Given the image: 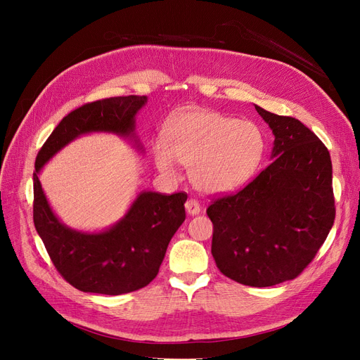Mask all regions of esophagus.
<instances>
[{
    "label": "esophagus",
    "mask_w": 360,
    "mask_h": 360,
    "mask_svg": "<svg viewBox=\"0 0 360 360\" xmlns=\"http://www.w3.org/2000/svg\"><path fill=\"white\" fill-rule=\"evenodd\" d=\"M185 210H186L188 214H191V216L198 214L200 210H201L200 202H198L197 200H194V198H190V200H188V201L185 202Z\"/></svg>",
    "instance_id": "34e87169"
}]
</instances>
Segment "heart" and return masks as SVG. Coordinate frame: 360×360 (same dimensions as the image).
Returning a JSON list of instances; mask_svg holds the SVG:
<instances>
[{
    "instance_id": "1",
    "label": "heart",
    "mask_w": 360,
    "mask_h": 360,
    "mask_svg": "<svg viewBox=\"0 0 360 360\" xmlns=\"http://www.w3.org/2000/svg\"><path fill=\"white\" fill-rule=\"evenodd\" d=\"M262 150L264 139L254 122L194 109L169 122L165 141L153 146V156L163 174L176 175L179 162L191 167L190 176L198 190L224 194L252 176Z\"/></svg>"
}]
</instances>
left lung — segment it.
Listing matches in <instances>:
<instances>
[{"mask_svg":"<svg viewBox=\"0 0 360 360\" xmlns=\"http://www.w3.org/2000/svg\"><path fill=\"white\" fill-rule=\"evenodd\" d=\"M274 134L273 162L235 194L214 198L212 254L240 285L274 286L296 278L323 247L335 217L328 148L292 117L255 105Z\"/></svg>","mask_w":360,"mask_h":360,"instance_id":"1","label":"left lung"}]
</instances>
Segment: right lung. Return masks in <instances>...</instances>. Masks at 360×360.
Listing matches in <instances>:
<instances>
[{
  "label": "right lung",
  "instance_id": "obj_1",
  "mask_svg": "<svg viewBox=\"0 0 360 360\" xmlns=\"http://www.w3.org/2000/svg\"><path fill=\"white\" fill-rule=\"evenodd\" d=\"M146 102V96L131 94L74 109L56 125L37 153L33 174L34 228L56 271L82 292L122 295L147 286L158 276L167 245L185 220L186 193H140L113 228L101 233H83L56 219L37 174L56 151L82 134L134 136L136 113Z\"/></svg>",
  "mask_w": 360,
  "mask_h": 360
}]
</instances>
